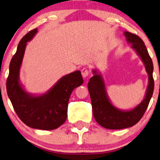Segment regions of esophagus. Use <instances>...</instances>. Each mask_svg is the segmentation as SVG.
<instances>
[{"label": "esophagus", "mask_w": 160, "mask_h": 160, "mask_svg": "<svg viewBox=\"0 0 160 160\" xmlns=\"http://www.w3.org/2000/svg\"><path fill=\"white\" fill-rule=\"evenodd\" d=\"M81 73H82V76L83 78H86L88 75H89V70L87 68H83L81 70Z\"/></svg>", "instance_id": "34e87169"}]
</instances>
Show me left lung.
Wrapping results in <instances>:
<instances>
[{"label":"left lung","mask_w":160,"mask_h":160,"mask_svg":"<svg viewBox=\"0 0 160 160\" xmlns=\"http://www.w3.org/2000/svg\"><path fill=\"white\" fill-rule=\"evenodd\" d=\"M123 34L126 42L132 44L131 47L144 63L146 72L148 74L149 82L144 98L141 103L130 110H121L112 104L101 74L95 69L92 70L93 76L89 80L88 84L92 113L98 124L108 129H122L134 126L139 122L148 107L154 91L153 63L144 42L137 35L130 32H124Z\"/></svg>","instance_id":"obj_1"}]
</instances>
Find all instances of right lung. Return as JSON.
<instances>
[{"label":"right lung","instance_id":"1","mask_svg":"<svg viewBox=\"0 0 160 160\" xmlns=\"http://www.w3.org/2000/svg\"><path fill=\"white\" fill-rule=\"evenodd\" d=\"M37 33V28L31 31L19 42L9 65L7 93L14 111L26 125L37 129L53 130L65 122L70 95L82 84L83 79L80 71L77 70L62 77L44 93L34 95L26 91L19 73L27 42Z\"/></svg>","mask_w":160,"mask_h":160}]
</instances>
